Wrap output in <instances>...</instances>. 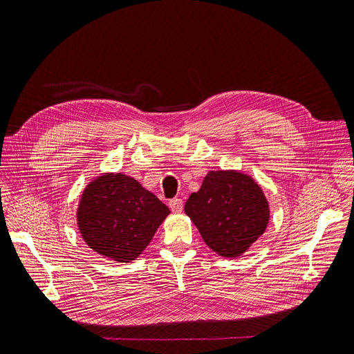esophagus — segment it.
I'll use <instances>...</instances> for the list:
<instances>
[{
	"mask_svg": "<svg viewBox=\"0 0 354 354\" xmlns=\"http://www.w3.org/2000/svg\"><path fill=\"white\" fill-rule=\"evenodd\" d=\"M168 205H169L171 211L180 212L181 209H183V201H181L180 198H174V199H171V201H169Z\"/></svg>",
	"mask_w": 354,
	"mask_h": 354,
	"instance_id": "obj_1",
	"label": "esophagus"
}]
</instances>
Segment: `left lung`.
Instances as JSON below:
<instances>
[{
    "label": "left lung",
    "instance_id": "obj_1",
    "mask_svg": "<svg viewBox=\"0 0 354 354\" xmlns=\"http://www.w3.org/2000/svg\"><path fill=\"white\" fill-rule=\"evenodd\" d=\"M185 212L212 251L239 257L259 239L269 223V203L255 181L236 171H211Z\"/></svg>",
    "mask_w": 354,
    "mask_h": 354
}]
</instances>
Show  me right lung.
I'll list each match as a JSON object with an SVG mask.
<instances>
[{"label":"right lung","mask_w":354,"mask_h":354,"mask_svg":"<svg viewBox=\"0 0 354 354\" xmlns=\"http://www.w3.org/2000/svg\"><path fill=\"white\" fill-rule=\"evenodd\" d=\"M168 207L137 180L121 173L106 174L84 190L78 208V227L91 250L128 263L152 241Z\"/></svg>","instance_id":"1"}]
</instances>
